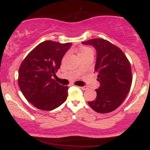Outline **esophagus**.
I'll return each mask as SVG.
<instances>
[{
	"mask_svg": "<svg viewBox=\"0 0 150 150\" xmlns=\"http://www.w3.org/2000/svg\"><path fill=\"white\" fill-rule=\"evenodd\" d=\"M80 88L82 90H86V89H87V87H80Z\"/></svg>",
	"mask_w": 150,
	"mask_h": 150,
	"instance_id": "34e87169",
	"label": "esophagus"
}]
</instances>
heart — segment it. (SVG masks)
<instances>
[{
    "mask_svg": "<svg viewBox=\"0 0 150 150\" xmlns=\"http://www.w3.org/2000/svg\"><path fill=\"white\" fill-rule=\"evenodd\" d=\"M88 55H93V50L91 48L87 47V46L81 48L78 52V56L80 58L84 57V56H88Z\"/></svg>",
    "mask_w": 150,
    "mask_h": 150,
    "instance_id": "1",
    "label": "heart"
}]
</instances>
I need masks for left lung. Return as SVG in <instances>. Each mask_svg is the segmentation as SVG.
<instances>
[{
	"label": "left lung",
	"mask_w": 150,
	"mask_h": 150,
	"mask_svg": "<svg viewBox=\"0 0 150 150\" xmlns=\"http://www.w3.org/2000/svg\"><path fill=\"white\" fill-rule=\"evenodd\" d=\"M82 44L92 46L96 50L94 71L100 86L95 100L88 101L96 112L109 113L124 101L132 84L131 66L119 48L103 39H92Z\"/></svg>",
	"instance_id": "1"
}]
</instances>
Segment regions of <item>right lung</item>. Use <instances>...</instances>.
Masks as SVG:
<instances>
[{"label": "right lung", "mask_w": 150, "mask_h": 150, "mask_svg": "<svg viewBox=\"0 0 150 150\" xmlns=\"http://www.w3.org/2000/svg\"><path fill=\"white\" fill-rule=\"evenodd\" d=\"M72 43L45 41L26 56L18 72V85L27 101L35 107L51 111L64 103L68 87L60 85L52 76Z\"/></svg>", "instance_id": "1"}]
</instances>
